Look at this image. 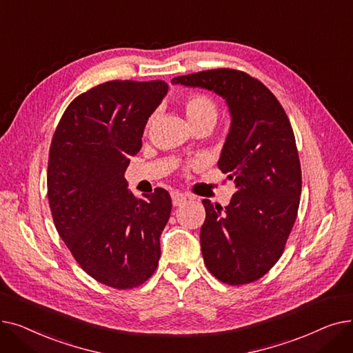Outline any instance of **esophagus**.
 Masks as SVG:
<instances>
[{"mask_svg": "<svg viewBox=\"0 0 353 353\" xmlns=\"http://www.w3.org/2000/svg\"><path fill=\"white\" fill-rule=\"evenodd\" d=\"M172 200H173V206H181L188 201V197L181 194V193H179V192H173L172 193Z\"/></svg>", "mask_w": 353, "mask_h": 353, "instance_id": "1", "label": "esophagus"}]
</instances>
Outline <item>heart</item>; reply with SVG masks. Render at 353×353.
Returning a JSON list of instances; mask_svg holds the SVG:
<instances>
[{"mask_svg": "<svg viewBox=\"0 0 353 353\" xmlns=\"http://www.w3.org/2000/svg\"><path fill=\"white\" fill-rule=\"evenodd\" d=\"M183 108L192 127L201 123L214 124L219 116V107L216 101L205 92H192V94L184 97ZM153 119L154 117H150L148 124L153 121Z\"/></svg>", "mask_w": 353, "mask_h": 353, "instance_id": "1", "label": "heart"}]
</instances>
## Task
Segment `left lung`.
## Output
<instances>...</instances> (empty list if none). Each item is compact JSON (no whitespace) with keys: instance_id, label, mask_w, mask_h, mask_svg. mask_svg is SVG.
<instances>
[{"instance_id":"left-lung-1","label":"left lung","mask_w":353,"mask_h":353,"mask_svg":"<svg viewBox=\"0 0 353 353\" xmlns=\"http://www.w3.org/2000/svg\"><path fill=\"white\" fill-rule=\"evenodd\" d=\"M172 83L212 90L229 105L232 125L219 169L234 180L236 192L225 210L203 200L200 245L216 279L254 282L279 261L298 217L302 170L292 124L273 92L245 71L214 68Z\"/></svg>"}]
</instances>
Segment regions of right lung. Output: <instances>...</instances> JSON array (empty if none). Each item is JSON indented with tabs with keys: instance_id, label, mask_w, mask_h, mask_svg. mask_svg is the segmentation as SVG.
Instances as JSON below:
<instances>
[{
	"instance_id": "right-lung-1",
	"label": "right lung",
	"mask_w": 353,
	"mask_h": 353,
	"mask_svg": "<svg viewBox=\"0 0 353 353\" xmlns=\"http://www.w3.org/2000/svg\"><path fill=\"white\" fill-rule=\"evenodd\" d=\"M163 80H111L74 99L50 145L47 194L55 229L81 269L125 290L157 269L172 212L164 189L139 199L124 179L145 123L165 96Z\"/></svg>"
}]
</instances>
